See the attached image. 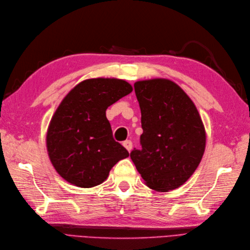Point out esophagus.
<instances>
[{"instance_id": "obj_1", "label": "esophagus", "mask_w": 250, "mask_h": 250, "mask_svg": "<svg viewBox=\"0 0 250 250\" xmlns=\"http://www.w3.org/2000/svg\"><path fill=\"white\" fill-rule=\"evenodd\" d=\"M122 145H124V147L125 148L126 150H128L129 152L132 150V142L131 141H125L122 143Z\"/></svg>"}]
</instances>
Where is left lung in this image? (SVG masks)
Returning a JSON list of instances; mask_svg holds the SVG:
<instances>
[{"instance_id":"8db88e82","label":"left lung","mask_w":250,"mask_h":250,"mask_svg":"<svg viewBox=\"0 0 250 250\" xmlns=\"http://www.w3.org/2000/svg\"><path fill=\"white\" fill-rule=\"evenodd\" d=\"M142 113V149L130 153L148 187L167 192L184 185L204 155L203 121L187 93L167 78L134 83Z\"/></svg>"}]
</instances>
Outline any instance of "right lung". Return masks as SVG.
<instances>
[{"label":"right lung","instance_id":"1","mask_svg":"<svg viewBox=\"0 0 250 250\" xmlns=\"http://www.w3.org/2000/svg\"><path fill=\"white\" fill-rule=\"evenodd\" d=\"M118 78H90L76 84L58 106L46 135L47 152L67 183L92 188L108 177L129 152L113 139L106 109L132 92Z\"/></svg>","mask_w":250,"mask_h":250}]
</instances>
